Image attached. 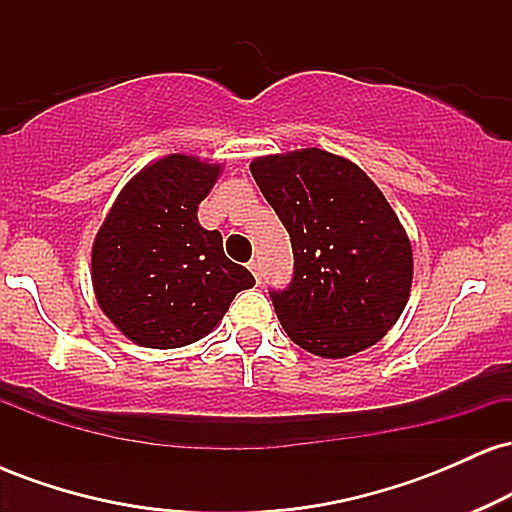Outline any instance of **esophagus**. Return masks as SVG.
<instances>
[{
	"instance_id": "1",
	"label": "esophagus",
	"mask_w": 512,
	"mask_h": 512,
	"mask_svg": "<svg viewBox=\"0 0 512 512\" xmlns=\"http://www.w3.org/2000/svg\"><path fill=\"white\" fill-rule=\"evenodd\" d=\"M248 267H250V272L255 274V281H257V284H260V281H262V267H260V262H257V260H250V262H248Z\"/></svg>"
}]
</instances>
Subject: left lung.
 Returning a JSON list of instances; mask_svg holds the SVG:
<instances>
[{
  "mask_svg": "<svg viewBox=\"0 0 512 512\" xmlns=\"http://www.w3.org/2000/svg\"><path fill=\"white\" fill-rule=\"evenodd\" d=\"M250 170L291 236L293 279L269 291L291 342L325 358L380 342L414 274L411 243L383 192L356 163L322 149L255 158Z\"/></svg>",
  "mask_w": 512,
  "mask_h": 512,
  "instance_id": "1",
  "label": "left lung"
}]
</instances>
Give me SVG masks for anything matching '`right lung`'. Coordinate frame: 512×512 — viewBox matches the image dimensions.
I'll return each instance as SVG.
<instances>
[{
	"label": "right lung",
	"mask_w": 512,
	"mask_h": 512,
	"mask_svg": "<svg viewBox=\"0 0 512 512\" xmlns=\"http://www.w3.org/2000/svg\"><path fill=\"white\" fill-rule=\"evenodd\" d=\"M221 166L170 154L139 170L93 240L98 305L132 342L178 349L219 325L255 276L223 255L219 231L199 226L197 207Z\"/></svg>",
	"instance_id": "1"
}]
</instances>
